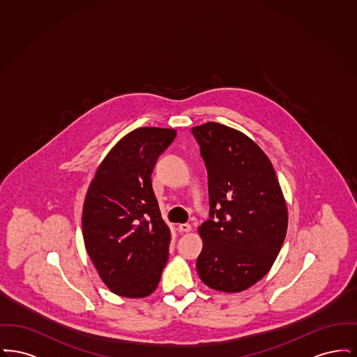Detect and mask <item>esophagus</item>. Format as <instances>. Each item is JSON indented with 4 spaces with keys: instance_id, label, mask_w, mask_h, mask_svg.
Returning a JSON list of instances; mask_svg holds the SVG:
<instances>
[{
    "instance_id": "1",
    "label": "esophagus",
    "mask_w": 357,
    "mask_h": 357,
    "mask_svg": "<svg viewBox=\"0 0 357 357\" xmlns=\"http://www.w3.org/2000/svg\"><path fill=\"white\" fill-rule=\"evenodd\" d=\"M178 230H179L181 233H188V231H191V225H190V223H181V225L178 226Z\"/></svg>"
}]
</instances>
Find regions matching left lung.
I'll return each mask as SVG.
<instances>
[{"label":"left lung","instance_id":"1","mask_svg":"<svg viewBox=\"0 0 357 357\" xmlns=\"http://www.w3.org/2000/svg\"><path fill=\"white\" fill-rule=\"evenodd\" d=\"M208 178L210 218L199 226L197 271L208 288L236 293L269 269L288 229V208L273 165L255 142L208 121L192 127Z\"/></svg>","mask_w":357,"mask_h":357}]
</instances>
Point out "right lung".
I'll return each mask as SVG.
<instances>
[{"mask_svg": "<svg viewBox=\"0 0 357 357\" xmlns=\"http://www.w3.org/2000/svg\"><path fill=\"white\" fill-rule=\"evenodd\" d=\"M176 136L172 128L140 127L104 158L83 207L85 249L112 293L147 297L169 258L170 229L162 220L151 174Z\"/></svg>", "mask_w": 357, "mask_h": 357, "instance_id": "obj_1", "label": "right lung"}]
</instances>
